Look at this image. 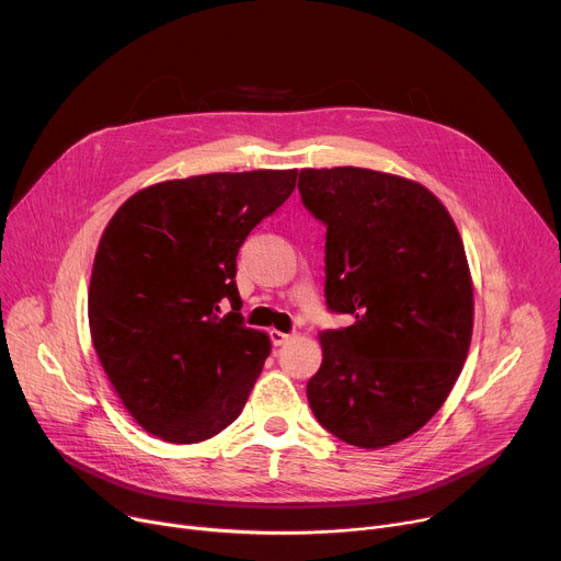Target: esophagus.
I'll return each instance as SVG.
<instances>
[{"label": "esophagus", "mask_w": 561, "mask_h": 561, "mask_svg": "<svg viewBox=\"0 0 561 561\" xmlns=\"http://www.w3.org/2000/svg\"><path fill=\"white\" fill-rule=\"evenodd\" d=\"M288 339H290V334H284V332H279V330H271V341H273L275 347L284 345Z\"/></svg>", "instance_id": "esophagus-1"}]
</instances>
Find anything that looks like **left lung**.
Segmentation results:
<instances>
[{"label": "left lung", "instance_id": "8db88e82", "mask_svg": "<svg viewBox=\"0 0 561 561\" xmlns=\"http://www.w3.org/2000/svg\"><path fill=\"white\" fill-rule=\"evenodd\" d=\"M305 209L328 227L325 302L355 318L320 336L307 398L357 448L419 432L446 402L473 334L461 236L425 186L366 168L300 170Z\"/></svg>", "mask_w": 561, "mask_h": 561}]
</instances>
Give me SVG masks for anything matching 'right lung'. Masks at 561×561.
Returning <instances> with one entry per match:
<instances>
[{
	"label": "right lung",
	"mask_w": 561,
	"mask_h": 561,
	"mask_svg": "<svg viewBox=\"0 0 561 561\" xmlns=\"http://www.w3.org/2000/svg\"><path fill=\"white\" fill-rule=\"evenodd\" d=\"M298 170L214 172L131 195L106 225L88 290L98 357L134 421L170 444L231 425L271 355L245 328L236 256ZM227 299L232 311L219 316Z\"/></svg>",
	"instance_id": "1"
}]
</instances>
